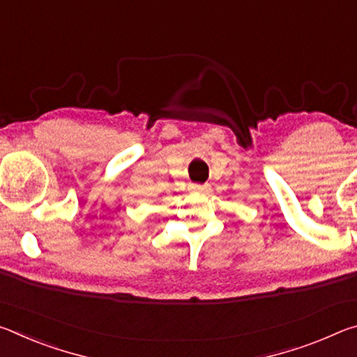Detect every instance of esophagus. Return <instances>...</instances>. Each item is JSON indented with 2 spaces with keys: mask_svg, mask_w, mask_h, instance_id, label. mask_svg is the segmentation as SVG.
I'll return each instance as SVG.
<instances>
[{
  "mask_svg": "<svg viewBox=\"0 0 357 357\" xmlns=\"http://www.w3.org/2000/svg\"><path fill=\"white\" fill-rule=\"evenodd\" d=\"M189 190L193 193H208L211 190V187H209V184H203V185L202 184H190Z\"/></svg>",
  "mask_w": 357,
  "mask_h": 357,
  "instance_id": "1",
  "label": "esophagus"
}]
</instances>
